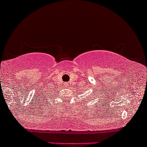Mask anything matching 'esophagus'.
<instances>
[{
    "label": "esophagus",
    "instance_id": "34e87169",
    "mask_svg": "<svg viewBox=\"0 0 147 147\" xmlns=\"http://www.w3.org/2000/svg\"><path fill=\"white\" fill-rule=\"evenodd\" d=\"M64 85H65V86H67L69 85V83H68V82H66V83L64 84Z\"/></svg>",
    "mask_w": 147,
    "mask_h": 147
}]
</instances>
